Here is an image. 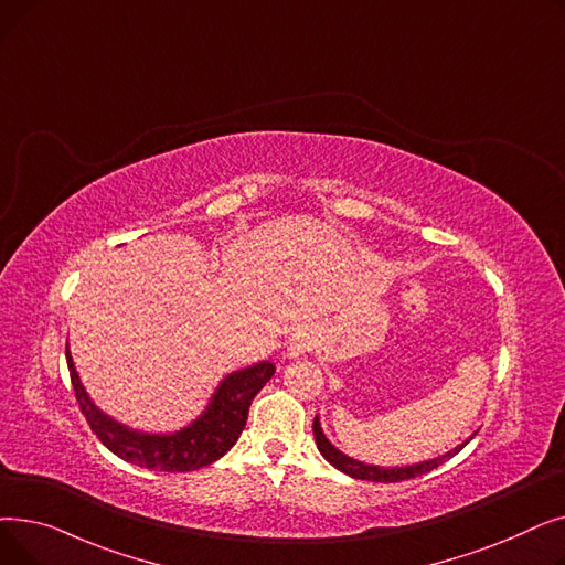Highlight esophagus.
<instances>
[{"mask_svg": "<svg viewBox=\"0 0 565 565\" xmlns=\"http://www.w3.org/2000/svg\"><path fill=\"white\" fill-rule=\"evenodd\" d=\"M316 348V339L309 337V334H295L290 345H288V360H300L305 358L307 352H311Z\"/></svg>", "mask_w": 565, "mask_h": 565, "instance_id": "34e87169", "label": "esophagus"}]
</instances>
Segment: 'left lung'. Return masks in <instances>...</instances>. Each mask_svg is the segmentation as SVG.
Instances as JSON below:
<instances>
[{"mask_svg": "<svg viewBox=\"0 0 565 565\" xmlns=\"http://www.w3.org/2000/svg\"><path fill=\"white\" fill-rule=\"evenodd\" d=\"M473 435H477V433H473ZM473 435H469L462 444H458L456 449L447 451L444 456H437V458H430V460H424V462L405 465V467H380V465H366L362 460H354V458L341 454L334 447V444L328 437H324V433L320 428V419L318 417L313 419V437H316L318 451L322 454V458L328 460L332 467H337L339 471L348 473V477L362 479V481H373V483H398V481H407V479H417V477H422V473L439 467L444 460H449L458 451H462L469 444V439H473Z\"/></svg>", "mask_w": 565, "mask_h": 565, "instance_id": "1", "label": "left lung"}]
</instances>
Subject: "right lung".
I'll return each instance as SVG.
<instances>
[{
  "label": "right lung",
  "mask_w": 565,
  "mask_h": 565,
  "mask_svg": "<svg viewBox=\"0 0 565 565\" xmlns=\"http://www.w3.org/2000/svg\"><path fill=\"white\" fill-rule=\"evenodd\" d=\"M66 362L79 409L96 437L114 456L156 471H194L220 460L241 437L254 396L275 375V364L270 362L237 369L220 382L205 409L192 424L173 433H146L111 419L92 401L77 375L68 348Z\"/></svg>",
  "instance_id": "add662e5"
}]
</instances>
